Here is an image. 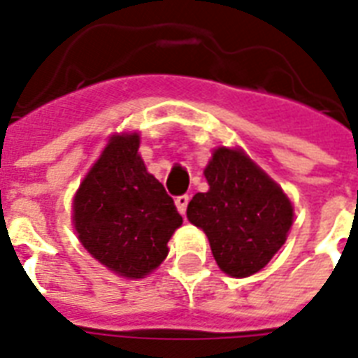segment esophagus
<instances>
[{
	"instance_id": "1",
	"label": "esophagus",
	"mask_w": 358,
	"mask_h": 358,
	"mask_svg": "<svg viewBox=\"0 0 358 358\" xmlns=\"http://www.w3.org/2000/svg\"><path fill=\"white\" fill-rule=\"evenodd\" d=\"M187 203H189V195H180V197L174 199V204H176V208L182 215L185 214V210H187Z\"/></svg>"
}]
</instances>
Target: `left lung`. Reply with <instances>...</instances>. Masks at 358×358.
I'll return each instance as SVG.
<instances>
[{"mask_svg": "<svg viewBox=\"0 0 358 358\" xmlns=\"http://www.w3.org/2000/svg\"><path fill=\"white\" fill-rule=\"evenodd\" d=\"M204 176L210 189L191 199L187 220L206 233L215 263L225 274L252 276L285 244L293 204L240 148L214 150Z\"/></svg>", "mask_w": 358, "mask_h": 358, "instance_id": "1", "label": "left lung"}]
</instances>
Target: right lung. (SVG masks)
I'll return each mask as SVG.
<instances>
[{"label":"right lung","mask_w":358,"mask_h":358,"mask_svg":"<svg viewBox=\"0 0 358 358\" xmlns=\"http://www.w3.org/2000/svg\"><path fill=\"white\" fill-rule=\"evenodd\" d=\"M138 133L113 135L73 199L78 240L106 268L138 280L167 257L182 215L138 155Z\"/></svg>","instance_id":"add662e5"}]
</instances>
